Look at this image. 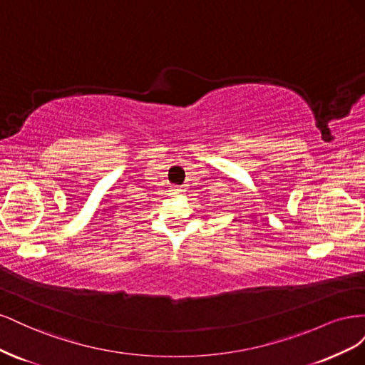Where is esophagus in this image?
Masks as SVG:
<instances>
[{
	"label": "esophagus",
	"instance_id": "obj_1",
	"mask_svg": "<svg viewBox=\"0 0 365 365\" xmlns=\"http://www.w3.org/2000/svg\"><path fill=\"white\" fill-rule=\"evenodd\" d=\"M175 192H181V189H178V187H176V189H175Z\"/></svg>",
	"mask_w": 365,
	"mask_h": 365
}]
</instances>
